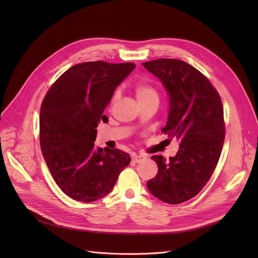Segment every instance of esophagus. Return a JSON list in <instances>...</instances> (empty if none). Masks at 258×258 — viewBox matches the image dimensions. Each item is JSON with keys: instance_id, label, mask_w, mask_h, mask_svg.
<instances>
[{"instance_id": "obj_1", "label": "esophagus", "mask_w": 258, "mask_h": 258, "mask_svg": "<svg viewBox=\"0 0 258 258\" xmlns=\"http://www.w3.org/2000/svg\"><path fill=\"white\" fill-rule=\"evenodd\" d=\"M146 159V156L145 155H134L132 156V160H134L135 162H141V161H143V160H145Z\"/></svg>"}]
</instances>
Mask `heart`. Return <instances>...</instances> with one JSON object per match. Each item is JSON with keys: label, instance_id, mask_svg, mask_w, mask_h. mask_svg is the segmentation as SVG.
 <instances>
[{"label": "heart", "instance_id": "b5f03b06", "mask_svg": "<svg viewBox=\"0 0 258 258\" xmlns=\"http://www.w3.org/2000/svg\"><path fill=\"white\" fill-rule=\"evenodd\" d=\"M135 93L139 100L140 103L147 102V101H158L159 93L153 85L148 83H139L135 86ZM117 100V92L114 93V96L111 99V106L115 103Z\"/></svg>", "mask_w": 258, "mask_h": 258}]
</instances>
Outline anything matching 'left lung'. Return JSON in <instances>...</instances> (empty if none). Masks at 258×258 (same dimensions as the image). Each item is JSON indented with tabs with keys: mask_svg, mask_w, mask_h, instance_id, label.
Listing matches in <instances>:
<instances>
[{
	"mask_svg": "<svg viewBox=\"0 0 258 258\" xmlns=\"http://www.w3.org/2000/svg\"><path fill=\"white\" fill-rule=\"evenodd\" d=\"M143 66L169 92V117L161 131L179 140L174 157H152L158 173L147 188L161 201L178 205L199 194L217 166L225 140L222 99L208 77L185 61L162 58Z\"/></svg>",
	"mask_w": 258,
	"mask_h": 258,
	"instance_id": "8db88e82",
	"label": "left lung"
}]
</instances>
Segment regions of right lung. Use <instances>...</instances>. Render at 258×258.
I'll list each match as a JSON object with an SVG mask.
<instances>
[{
  "label": "right lung",
  "mask_w": 258,
  "mask_h": 258,
  "mask_svg": "<svg viewBox=\"0 0 258 258\" xmlns=\"http://www.w3.org/2000/svg\"><path fill=\"white\" fill-rule=\"evenodd\" d=\"M135 63L89 61L62 74L46 93L40 113V144L44 159L67 196L91 202L112 190L129 154L93 147L100 120L115 88Z\"/></svg>",
  "instance_id": "obj_1"
}]
</instances>
